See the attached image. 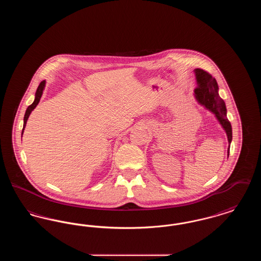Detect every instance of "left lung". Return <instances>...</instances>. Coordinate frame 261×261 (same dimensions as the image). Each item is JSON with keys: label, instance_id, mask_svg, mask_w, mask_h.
Here are the masks:
<instances>
[{"label": "left lung", "instance_id": "obj_1", "mask_svg": "<svg viewBox=\"0 0 261 261\" xmlns=\"http://www.w3.org/2000/svg\"><path fill=\"white\" fill-rule=\"evenodd\" d=\"M198 87L195 89L196 98L201 105L215 114L218 121L227 134L228 142L231 144L232 141V126L226 116V107L223 99L218 95V85L215 78L212 77L207 71L197 68L195 70ZM230 151V146L228 148V156Z\"/></svg>", "mask_w": 261, "mask_h": 261}]
</instances>
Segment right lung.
Masks as SVG:
<instances>
[{"label":"right lung","mask_w":261,"mask_h":261,"mask_svg":"<svg viewBox=\"0 0 261 261\" xmlns=\"http://www.w3.org/2000/svg\"><path fill=\"white\" fill-rule=\"evenodd\" d=\"M44 87H45V81H42V82L39 84V86H38L37 91H36V94H35V99H34L33 103H32V105H30V106L27 108L26 112H25L24 119H23V129H22V133H21V135L23 134V130H24L25 125H26L27 119H28V117H29L30 113H31V112L36 108V106H37L38 103H39V101H40V99H41L42 94H43Z\"/></svg>","instance_id":"add662e5"}]
</instances>
